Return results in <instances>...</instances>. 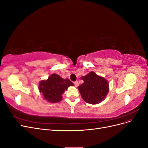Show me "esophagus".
<instances>
[{"instance_id":"34e87169","label":"esophagus","mask_w":148,"mask_h":148,"mask_svg":"<svg viewBox=\"0 0 148 148\" xmlns=\"http://www.w3.org/2000/svg\"><path fill=\"white\" fill-rule=\"evenodd\" d=\"M73 83H74V84H75V86H76V87H77L78 85H79V83H78V82H77V81H76V82H73Z\"/></svg>"}]
</instances>
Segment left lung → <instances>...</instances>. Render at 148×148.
Wrapping results in <instances>:
<instances>
[{"instance_id":"obj_1","label":"left lung","mask_w":148,"mask_h":148,"mask_svg":"<svg viewBox=\"0 0 148 148\" xmlns=\"http://www.w3.org/2000/svg\"><path fill=\"white\" fill-rule=\"evenodd\" d=\"M84 83L78 89L84 101L96 104L104 99L109 92V84L106 79L91 71L81 78Z\"/></svg>"}]
</instances>
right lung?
Returning a JSON list of instances; mask_svg holds the SVG:
<instances>
[{"label":"right lung","mask_w":148,"mask_h":148,"mask_svg":"<svg viewBox=\"0 0 148 148\" xmlns=\"http://www.w3.org/2000/svg\"><path fill=\"white\" fill-rule=\"evenodd\" d=\"M73 83L68 78L64 79L53 73L46 81H42L39 84V89L44 99L51 102H57L62 100V95Z\"/></svg>","instance_id":"right-lung-1"}]
</instances>
